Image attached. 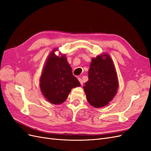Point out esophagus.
Wrapping results in <instances>:
<instances>
[{"label": "esophagus", "mask_w": 151, "mask_h": 151, "mask_svg": "<svg viewBox=\"0 0 151 151\" xmlns=\"http://www.w3.org/2000/svg\"><path fill=\"white\" fill-rule=\"evenodd\" d=\"M78 80L79 81L81 84L82 86H83V80H82V79L80 78V77H78Z\"/></svg>", "instance_id": "1"}]
</instances>
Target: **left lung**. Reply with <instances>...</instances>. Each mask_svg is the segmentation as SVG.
Listing matches in <instances>:
<instances>
[{"label":"left lung","mask_w":151,"mask_h":151,"mask_svg":"<svg viewBox=\"0 0 151 151\" xmlns=\"http://www.w3.org/2000/svg\"><path fill=\"white\" fill-rule=\"evenodd\" d=\"M88 79L84 89L89 103L95 108L108 104L116 95L118 88L115 68L108 54L92 59Z\"/></svg>","instance_id":"obj_1"}]
</instances>
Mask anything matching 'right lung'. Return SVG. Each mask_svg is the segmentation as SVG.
<instances>
[{
  "label": "right lung",
  "mask_w": 151,
  "mask_h": 151,
  "mask_svg": "<svg viewBox=\"0 0 151 151\" xmlns=\"http://www.w3.org/2000/svg\"><path fill=\"white\" fill-rule=\"evenodd\" d=\"M55 50L50 53L40 80V89L45 98L55 104L64 102L72 88L81 86L72 74V68L65 55L59 57L55 55Z\"/></svg>",
  "instance_id": "right-lung-1"
}]
</instances>
